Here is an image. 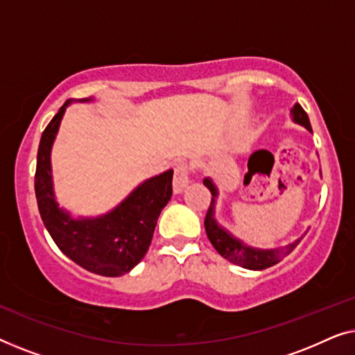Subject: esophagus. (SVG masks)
<instances>
[{"mask_svg": "<svg viewBox=\"0 0 355 355\" xmlns=\"http://www.w3.org/2000/svg\"><path fill=\"white\" fill-rule=\"evenodd\" d=\"M189 184V168L186 163L179 162L174 168V179H173V191L174 193H181Z\"/></svg>", "mask_w": 355, "mask_h": 355, "instance_id": "1", "label": "esophagus"}]
</instances>
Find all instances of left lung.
Returning a JSON list of instances; mask_svg holds the SVG:
<instances>
[{
  "instance_id": "left-lung-1",
  "label": "left lung",
  "mask_w": 355,
  "mask_h": 355,
  "mask_svg": "<svg viewBox=\"0 0 355 355\" xmlns=\"http://www.w3.org/2000/svg\"><path fill=\"white\" fill-rule=\"evenodd\" d=\"M289 114L294 124L302 125V128L309 130V132H312V125H310L309 116L299 103H295L293 108H291ZM320 176H322V171H320ZM203 184L210 189L213 196L210 208H208L207 216H205L207 236L208 239H210L211 245L216 249L218 254L225 257V259L227 261H231V263L242 266V268L245 270H255V271L265 270L268 268V266H273L275 263H278V261L283 260L286 255H289L291 252L295 249V245L302 241V237L307 234L309 230L305 231L302 236L297 237V239L289 242V244L275 247V249H261V247H254V245L245 244L244 241L232 234L226 226H223L221 223H218L216 220V200L218 197H220V189H218L216 182L213 181L210 176H207L203 179Z\"/></svg>"
}]
</instances>
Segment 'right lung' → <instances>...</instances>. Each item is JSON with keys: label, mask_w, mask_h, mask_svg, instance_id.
I'll use <instances>...</instances> for the list:
<instances>
[{"label": "right lung", "mask_w": 355, "mask_h": 355, "mask_svg": "<svg viewBox=\"0 0 355 355\" xmlns=\"http://www.w3.org/2000/svg\"><path fill=\"white\" fill-rule=\"evenodd\" d=\"M96 98L77 100L95 103ZM67 100L43 130L37 153L35 196L46 231L66 257L82 268L101 276L129 273L147 254L159 213L173 196V169L145 179L118 205L96 216L72 215L60 207L53 182L51 150L60 130Z\"/></svg>", "instance_id": "obj_1"}]
</instances>
